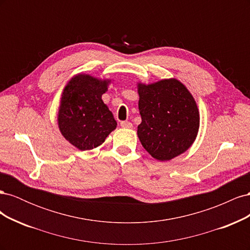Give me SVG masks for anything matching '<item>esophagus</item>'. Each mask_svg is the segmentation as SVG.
Masks as SVG:
<instances>
[{"label":"esophagus","instance_id":"1","mask_svg":"<svg viewBox=\"0 0 250 250\" xmlns=\"http://www.w3.org/2000/svg\"><path fill=\"white\" fill-rule=\"evenodd\" d=\"M121 126L123 128H131L132 124L130 122H128V121H123V122H121Z\"/></svg>","mask_w":250,"mask_h":250}]
</instances>
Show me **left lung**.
<instances>
[{
    "label": "left lung",
    "mask_w": 250,
    "mask_h": 250,
    "mask_svg": "<svg viewBox=\"0 0 250 250\" xmlns=\"http://www.w3.org/2000/svg\"><path fill=\"white\" fill-rule=\"evenodd\" d=\"M142 123L138 137L155 160L165 162L192 146L199 130V110L188 89L175 78L138 83Z\"/></svg>",
    "instance_id": "left-lung-1"
}]
</instances>
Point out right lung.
<instances>
[{
    "label": "right lung",
    "instance_id": "obj_1",
    "mask_svg": "<svg viewBox=\"0 0 250 250\" xmlns=\"http://www.w3.org/2000/svg\"><path fill=\"white\" fill-rule=\"evenodd\" d=\"M110 81L77 74L63 88L58 127L63 138L81 151L100 146L116 129V120L102 100Z\"/></svg>",
    "mask_w": 250,
    "mask_h": 250
}]
</instances>
